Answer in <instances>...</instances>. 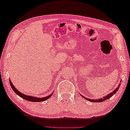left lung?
I'll return each instance as SVG.
<instances>
[{"label": "left lung", "mask_w": 130, "mask_h": 130, "mask_svg": "<svg viewBox=\"0 0 130 130\" xmlns=\"http://www.w3.org/2000/svg\"><path fill=\"white\" fill-rule=\"evenodd\" d=\"M120 84H119L118 88H117L116 89H115V90L112 91V92H111L110 93H109V94H108L107 95H105V97H104L103 98H101V99H94V100H91V99H87L86 97H85L84 96H83V95H82V96L84 98V99H85L86 100H88L89 101H91V102H94V103H100V102H103L104 101L106 100H108L109 99V98H110L111 97L113 96V95L115 94V93L118 91V90H119V88H120Z\"/></svg>", "instance_id": "obj_1"}]
</instances>
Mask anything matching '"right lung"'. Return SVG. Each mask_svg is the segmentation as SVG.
<instances>
[{"label":"right lung","instance_id":"obj_1","mask_svg":"<svg viewBox=\"0 0 130 130\" xmlns=\"http://www.w3.org/2000/svg\"><path fill=\"white\" fill-rule=\"evenodd\" d=\"M10 85H11V88L12 89V90H14L15 93H16L17 95H18L19 96L21 97L22 99L26 100L27 101H31V102H41V101H44L45 100H48L49 98H50L51 95H52V94H51L50 95H49L48 96H46L45 97H42V98H37V97H33V96H30V95H27L26 94H23L22 93H21L17 89L15 88V86L13 85V84H12V82L11 81V80L10 79Z\"/></svg>","mask_w":130,"mask_h":130}]
</instances>
